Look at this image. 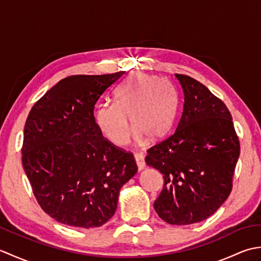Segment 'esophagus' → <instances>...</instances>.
<instances>
[{"label": "esophagus", "instance_id": "obj_1", "mask_svg": "<svg viewBox=\"0 0 261 261\" xmlns=\"http://www.w3.org/2000/svg\"><path fill=\"white\" fill-rule=\"evenodd\" d=\"M135 160H136L138 170H142V169L146 168V163H145V159H143L142 154L136 153V154H135Z\"/></svg>", "mask_w": 261, "mask_h": 261}]
</instances>
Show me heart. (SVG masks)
Listing matches in <instances>:
<instances>
[{
    "mask_svg": "<svg viewBox=\"0 0 261 261\" xmlns=\"http://www.w3.org/2000/svg\"><path fill=\"white\" fill-rule=\"evenodd\" d=\"M176 103L170 86L156 76L130 75L114 93V103H101L94 111L99 132L114 146L129 140L130 124L138 143L158 140L169 131L175 118Z\"/></svg>",
    "mask_w": 261,
    "mask_h": 261,
    "instance_id": "obj_1",
    "label": "heart"
}]
</instances>
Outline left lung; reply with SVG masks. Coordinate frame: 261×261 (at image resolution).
<instances>
[{
    "mask_svg": "<svg viewBox=\"0 0 261 261\" xmlns=\"http://www.w3.org/2000/svg\"><path fill=\"white\" fill-rule=\"evenodd\" d=\"M175 79L182 96L179 121L173 135L147 151L146 164L164 175L153 204L159 218L187 225L207 219L230 195L240 143L220 98L190 76Z\"/></svg>",
    "mask_w": 261,
    "mask_h": 261,
    "instance_id": "obj_1",
    "label": "left lung"
}]
</instances>
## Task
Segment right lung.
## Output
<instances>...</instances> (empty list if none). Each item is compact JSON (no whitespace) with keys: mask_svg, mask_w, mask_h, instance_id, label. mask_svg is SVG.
Segmentation results:
<instances>
[{"mask_svg":"<svg viewBox=\"0 0 261 261\" xmlns=\"http://www.w3.org/2000/svg\"><path fill=\"white\" fill-rule=\"evenodd\" d=\"M124 73L66 77L28 115L22 165L39 205L59 223H107L138 171L134 156L105 140L94 121L98 98Z\"/></svg>","mask_w":261,"mask_h":261,"instance_id":"right-lung-1","label":"right lung"}]
</instances>
